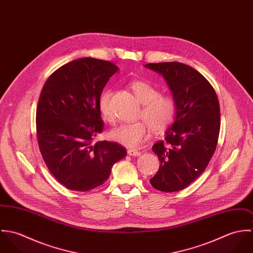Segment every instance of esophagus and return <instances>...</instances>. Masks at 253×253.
<instances>
[{
	"label": "esophagus",
	"mask_w": 253,
	"mask_h": 253,
	"mask_svg": "<svg viewBox=\"0 0 253 253\" xmlns=\"http://www.w3.org/2000/svg\"><path fill=\"white\" fill-rule=\"evenodd\" d=\"M127 154H128L129 156H133V157H138V156L141 155V153H140L139 151L134 150V149H128V150H127Z\"/></svg>",
	"instance_id": "34e87169"
}]
</instances>
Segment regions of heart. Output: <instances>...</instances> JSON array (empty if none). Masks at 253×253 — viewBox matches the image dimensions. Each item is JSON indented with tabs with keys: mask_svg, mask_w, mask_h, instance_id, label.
I'll return each mask as SVG.
<instances>
[{
	"mask_svg": "<svg viewBox=\"0 0 253 253\" xmlns=\"http://www.w3.org/2000/svg\"><path fill=\"white\" fill-rule=\"evenodd\" d=\"M130 88L143 104L139 118L145 122L123 124L110 132V137L127 148H138L149 138L150 128L155 133H161L172 124L176 116L177 104L172 96L161 94L156 86L146 81L131 82ZM112 95V90L107 89L99 98L100 113L110 124H114L116 121L111 105Z\"/></svg>",
	"mask_w": 253,
	"mask_h": 253,
	"instance_id": "heart-1",
	"label": "heart"
}]
</instances>
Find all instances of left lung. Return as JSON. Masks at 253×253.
Segmentation results:
<instances>
[{
	"mask_svg": "<svg viewBox=\"0 0 253 253\" xmlns=\"http://www.w3.org/2000/svg\"><path fill=\"white\" fill-rule=\"evenodd\" d=\"M145 67L163 75L177 104L165 139L152 147L161 166L150 183L162 192H177L205 171L215 152L220 131L218 97L211 83L189 65L162 62Z\"/></svg>",
	"mask_w": 253,
	"mask_h": 253,
	"instance_id": "obj_1",
	"label": "left lung"
}]
</instances>
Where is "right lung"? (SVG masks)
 Segmentation results:
<instances>
[{
  "instance_id": "right-lung-1",
  "label": "right lung",
  "mask_w": 253,
  "mask_h": 253,
  "mask_svg": "<svg viewBox=\"0 0 253 253\" xmlns=\"http://www.w3.org/2000/svg\"><path fill=\"white\" fill-rule=\"evenodd\" d=\"M118 71L111 61L84 57L64 64L45 81L38 101V145L50 173L69 190L84 192L106 182L126 155L117 142H93L104 128L99 98Z\"/></svg>"
}]
</instances>
